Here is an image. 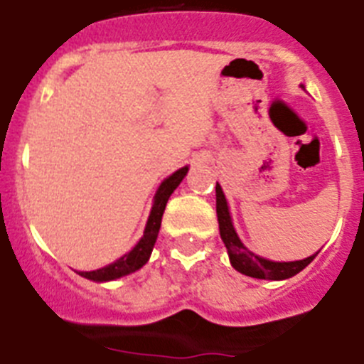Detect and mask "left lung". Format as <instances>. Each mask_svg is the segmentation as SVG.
Instances as JSON below:
<instances>
[{"instance_id": "8db88e82", "label": "left lung", "mask_w": 364, "mask_h": 364, "mask_svg": "<svg viewBox=\"0 0 364 364\" xmlns=\"http://www.w3.org/2000/svg\"><path fill=\"white\" fill-rule=\"evenodd\" d=\"M216 214L218 223H220V236L223 240V243H225L230 265L238 273L245 274V277L262 278V280H286V278H291L296 273H300L318 255L317 251L311 257L304 258V260L274 262L269 260V258L260 257V255H257V252H252L251 249L245 247L242 240H240L238 232H236L235 225H232L229 203H227V198L223 194V191H221L220 183H216Z\"/></svg>"}]
</instances>
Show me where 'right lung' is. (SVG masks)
Listing matches in <instances>:
<instances>
[{
	"label": "right lung",
	"mask_w": 364,
	"mask_h": 364,
	"mask_svg": "<svg viewBox=\"0 0 364 364\" xmlns=\"http://www.w3.org/2000/svg\"><path fill=\"white\" fill-rule=\"evenodd\" d=\"M186 172H188V166H183V168L176 170L172 176L163 179V183H161L159 188L156 191V196H154V201H151L150 216L146 220L143 236L135 243L132 251L122 255L121 258H117L112 264L99 267V269L77 271V273L80 277L87 278V280H93V282H109V280H117V278H122L126 274H132L141 269L150 260V255L154 251V245H156L157 235H159L161 220H163L164 207L168 203V198L178 188L179 183L185 179Z\"/></svg>",
	"instance_id": "1"
}]
</instances>
